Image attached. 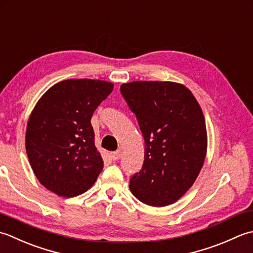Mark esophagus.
<instances>
[{
    "label": "esophagus",
    "instance_id": "obj_1",
    "mask_svg": "<svg viewBox=\"0 0 253 253\" xmlns=\"http://www.w3.org/2000/svg\"><path fill=\"white\" fill-rule=\"evenodd\" d=\"M111 157H112L113 161H118V159H120V157H121V151H120V149H119V151H117V152H113L111 154Z\"/></svg>",
    "mask_w": 253,
    "mask_h": 253
}]
</instances>
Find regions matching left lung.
Masks as SVG:
<instances>
[{"label": "left lung", "mask_w": 253, "mask_h": 253, "mask_svg": "<svg viewBox=\"0 0 253 253\" xmlns=\"http://www.w3.org/2000/svg\"><path fill=\"white\" fill-rule=\"evenodd\" d=\"M120 89L145 142L144 164L130 180L131 192L147 205L172 204L203 167L208 133L202 109L190 89L174 82L135 81Z\"/></svg>", "instance_id": "1"}]
</instances>
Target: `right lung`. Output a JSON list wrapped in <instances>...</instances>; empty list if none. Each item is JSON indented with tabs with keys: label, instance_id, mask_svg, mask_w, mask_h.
<instances>
[{
	"label": "right lung",
	"instance_id": "obj_1",
	"mask_svg": "<svg viewBox=\"0 0 253 253\" xmlns=\"http://www.w3.org/2000/svg\"><path fill=\"white\" fill-rule=\"evenodd\" d=\"M112 89L106 81L65 80L36 104L26 128V152L35 176L49 191L74 198L96 182L104 161L90 119Z\"/></svg>",
	"mask_w": 253,
	"mask_h": 253
}]
</instances>
